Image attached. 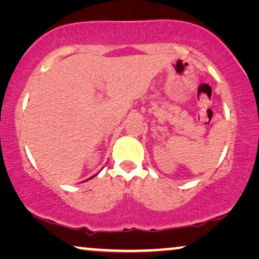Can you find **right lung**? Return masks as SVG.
<instances>
[{
    "label": "right lung",
    "instance_id": "right-lung-1",
    "mask_svg": "<svg viewBox=\"0 0 259 259\" xmlns=\"http://www.w3.org/2000/svg\"><path fill=\"white\" fill-rule=\"evenodd\" d=\"M95 176H97V175H94L93 177H95ZM93 177H91V178H90V179H92V178H93ZM87 180H88V179H87Z\"/></svg>",
    "mask_w": 259,
    "mask_h": 259
}]
</instances>
